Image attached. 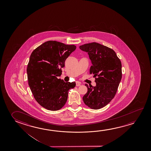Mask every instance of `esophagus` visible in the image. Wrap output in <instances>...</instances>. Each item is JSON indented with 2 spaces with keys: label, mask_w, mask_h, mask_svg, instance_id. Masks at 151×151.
<instances>
[{
  "label": "esophagus",
  "mask_w": 151,
  "mask_h": 151,
  "mask_svg": "<svg viewBox=\"0 0 151 151\" xmlns=\"http://www.w3.org/2000/svg\"><path fill=\"white\" fill-rule=\"evenodd\" d=\"M76 86H81V83L79 82H76Z\"/></svg>",
  "instance_id": "esophagus-1"
}]
</instances>
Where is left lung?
<instances>
[{"mask_svg": "<svg viewBox=\"0 0 151 151\" xmlns=\"http://www.w3.org/2000/svg\"><path fill=\"white\" fill-rule=\"evenodd\" d=\"M89 55L92 65L90 74L95 77L96 86H88L83 99L91 109H98L105 106L114 98L121 81V62L116 52L109 47L97 42L79 46Z\"/></svg>", "mask_w": 151, "mask_h": 151, "instance_id": "1", "label": "left lung"}]
</instances>
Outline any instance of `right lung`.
I'll return each mask as SVG.
<instances>
[{"instance_id": "obj_1", "label": "right lung", "mask_w": 151, "mask_h": 151, "mask_svg": "<svg viewBox=\"0 0 151 151\" xmlns=\"http://www.w3.org/2000/svg\"><path fill=\"white\" fill-rule=\"evenodd\" d=\"M74 45H69L50 40L37 47L31 54L27 68L28 81L36 101L45 109L57 111L67 101L68 91L75 82H65L57 77L72 52Z\"/></svg>"}]
</instances>
